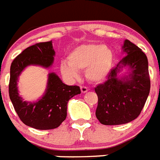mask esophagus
<instances>
[{
    "instance_id": "obj_1",
    "label": "esophagus",
    "mask_w": 160,
    "mask_h": 160,
    "mask_svg": "<svg viewBox=\"0 0 160 160\" xmlns=\"http://www.w3.org/2000/svg\"><path fill=\"white\" fill-rule=\"evenodd\" d=\"M80 90H81V92H82L83 93H84V92H88V88H87L86 87L81 86V87H80Z\"/></svg>"
}]
</instances>
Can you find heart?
I'll use <instances>...</instances> for the list:
<instances>
[{"label": "heart", "mask_w": 160, "mask_h": 160, "mask_svg": "<svg viewBox=\"0 0 160 160\" xmlns=\"http://www.w3.org/2000/svg\"><path fill=\"white\" fill-rule=\"evenodd\" d=\"M68 61L60 65L62 74L69 80L79 76L85 69V77L93 84H100L109 76L114 62V52L101 44H84L76 47L68 54Z\"/></svg>", "instance_id": "heart-1"}]
</instances>
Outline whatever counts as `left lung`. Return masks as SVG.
Masks as SVG:
<instances>
[{
  "label": "left lung",
  "instance_id": "obj_1",
  "mask_svg": "<svg viewBox=\"0 0 160 160\" xmlns=\"http://www.w3.org/2000/svg\"><path fill=\"white\" fill-rule=\"evenodd\" d=\"M125 55L104 84L95 88L98 102L96 117L104 125L129 123L140 115L151 88L148 60L142 49L125 40L122 46ZM123 68L127 69L122 72Z\"/></svg>",
  "mask_w": 160,
  "mask_h": 160
}]
</instances>
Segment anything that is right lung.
Masks as SVG:
<instances>
[{
	"instance_id": "add662e5",
	"label": "right lung",
	"mask_w": 160,
	"mask_h": 160,
	"mask_svg": "<svg viewBox=\"0 0 160 160\" xmlns=\"http://www.w3.org/2000/svg\"><path fill=\"white\" fill-rule=\"evenodd\" d=\"M54 56L52 41L38 43L24 49L10 66L9 98L22 123L36 129L58 128L67 117L68 101L80 93V87L67 85L57 74L51 72L45 92L38 100L28 102L20 96L18 81L22 71L32 65L48 69L53 65Z\"/></svg>"
}]
</instances>
